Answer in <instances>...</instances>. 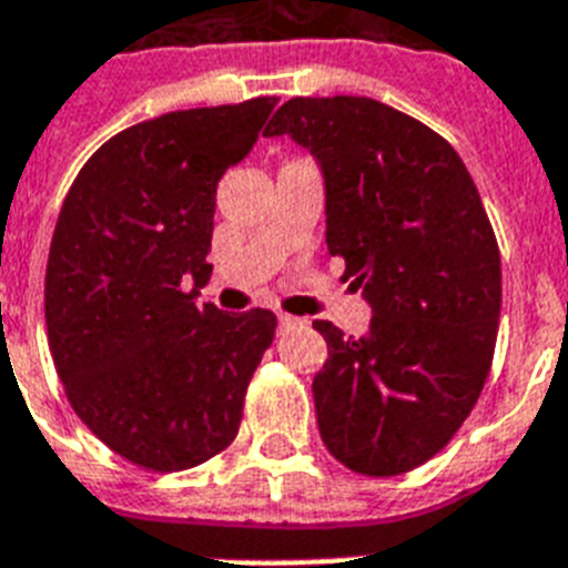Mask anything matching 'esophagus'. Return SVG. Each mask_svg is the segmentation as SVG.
<instances>
[{"label":"esophagus","instance_id":"1","mask_svg":"<svg viewBox=\"0 0 568 568\" xmlns=\"http://www.w3.org/2000/svg\"><path fill=\"white\" fill-rule=\"evenodd\" d=\"M276 324L283 326V329H288V326L297 324V317H292V315H276Z\"/></svg>","mask_w":568,"mask_h":568}]
</instances>
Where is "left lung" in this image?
<instances>
[{"label":"left lung","instance_id":"left-lung-1","mask_svg":"<svg viewBox=\"0 0 568 568\" xmlns=\"http://www.w3.org/2000/svg\"><path fill=\"white\" fill-rule=\"evenodd\" d=\"M265 136L315 156L326 247L373 312L362 338L315 321L321 440L362 476L408 473L449 444L490 373L501 262L476 183L444 136L364 95L285 101Z\"/></svg>","mask_w":568,"mask_h":568}]
</instances>
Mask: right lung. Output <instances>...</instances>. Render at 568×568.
Returning <instances> with one entry per match:
<instances>
[{
    "label": "right lung",
    "mask_w": 568,
    "mask_h": 568,
    "mask_svg": "<svg viewBox=\"0 0 568 568\" xmlns=\"http://www.w3.org/2000/svg\"><path fill=\"white\" fill-rule=\"evenodd\" d=\"M274 104L133 124L87 160L60 206L45 265L49 349L84 426L140 467L178 473L230 446L274 341L268 308L197 306L219 180L251 154Z\"/></svg>",
    "instance_id": "obj_1"
}]
</instances>
